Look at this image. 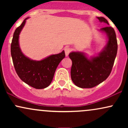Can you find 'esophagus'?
Returning <instances> with one entry per match:
<instances>
[{"mask_svg": "<svg viewBox=\"0 0 128 128\" xmlns=\"http://www.w3.org/2000/svg\"><path fill=\"white\" fill-rule=\"evenodd\" d=\"M64 51H65V54H66V56H67L68 55V54H70V52H71V49H70L69 47H66L64 48Z\"/></svg>", "mask_w": 128, "mask_h": 128, "instance_id": "34e87169", "label": "esophagus"}]
</instances>
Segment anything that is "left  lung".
<instances>
[{
    "label": "left lung",
    "mask_w": 128,
    "mask_h": 128,
    "mask_svg": "<svg viewBox=\"0 0 128 128\" xmlns=\"http://www.w3.org/2000/svg\"><path fill=\"white\" fill-rule=\"evenodd\" d=\"M100 22L108 25L104 17H98ZM108 38L106 46L97 56L88 59L82 52H73L69 54L72 61L71 78L73 83L82 88H90L106 80L114 65L117 52V42L114 29L106 26L100 29Z\"/></svg>",
    "instance_id": "8db88e82"
}]
</instances>
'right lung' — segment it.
<instances>
[{"mask_svg":"<svg viewBox=\"0 0 128 128\" xmlns=\"http://www.w3.org/2000/svg\"><path fill=\"white\" fill-rule=\"evenodd\" d=\"M28 18L24 19L14 32L11 44V56L18 77L32 87L43 89L52 82L56 69L65 58V52L63 50L61 53L52 55L41 61H34L23 55L19 46L18 38Z\"/></svg>","mask_w":128,"mask_h":128,"instance_id":"right-lung-1","label":"right lung"}]
</instances>
